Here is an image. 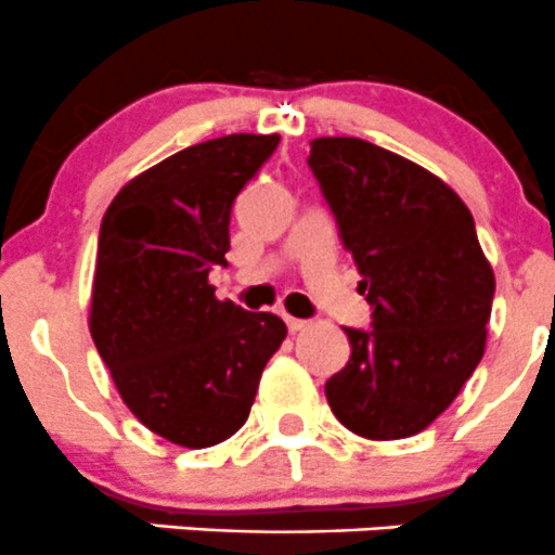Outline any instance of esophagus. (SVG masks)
I'll return each mask as SVG.
<instances>
[{
	"label": "esophagus",
	"instance_id": "esophagus-1",
	"mask_svg": "<svg viewBox=\"0 0 555 555\" xmlns=\"http://www.w3.org/2000/svg\"><path fill=\"white\" fill-rule=\"evenodd\" d=\"M284 322H287L289 333H300V330H306L311 324V322H306V319H295V317H284Z\"/></svg>",
	"mask_w": 555,
	"mask_h": 555
}]
</instances>
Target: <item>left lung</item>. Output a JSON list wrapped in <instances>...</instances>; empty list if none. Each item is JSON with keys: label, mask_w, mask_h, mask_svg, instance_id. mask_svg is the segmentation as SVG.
<instances>
[{"label": "left lung", "mask_w": 555, "mask_h": 555, "mask_svg": "<svg viewBox=\"0 0 555 555\" xmlns=\"http://www.w3.org/2000/svg\"><path fill=\"white\" fill-rule=\"evenodd\" d=\"M309 166L373 306L324 395L360 438H411L478 367L494 271L464 201L424 166L354 137L313 139Z\"/></svg>", "instance_id": "8db88e82"}]
</instances>
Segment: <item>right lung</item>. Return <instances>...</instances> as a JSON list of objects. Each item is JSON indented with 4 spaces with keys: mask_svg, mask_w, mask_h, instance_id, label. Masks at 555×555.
Returning <instances> with one entry per match:
<instances>
[{
    "mask_svg": "<svg viewBox=\"0 0 555 555\" xmlns=\"http://www.w3.org/2000/svg\"><path fill=\"white\" fill-rule=\"evenodd\" d=\"M279 133L193 144L120 188L99 231L93 344L128 411L182 449H209L244 427L262 367L287 338L276 313L217 300L231 209L276 150Z\"/></svg>",
    "mask_w": 555,
    "mask_h": 555,
    "instance_id": "obj_1",
    "label": "right lung"
}]
</instances>
